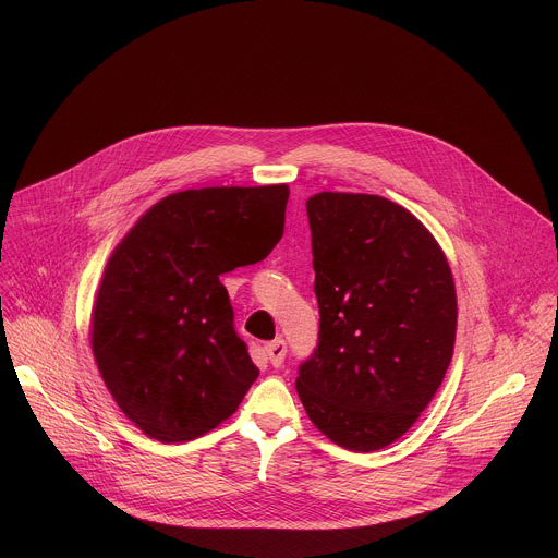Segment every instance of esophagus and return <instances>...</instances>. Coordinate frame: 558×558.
Instances as JSON below:
<instances>
[{
    "mask_svg": "<svg viewBox=\"0 0 558 558\" xmlns=\"http://www.w3.org/2000/svg\"><path fill=\"white\" fill-rule=\"evenodd\" d=\"M267 355H269V362L278 368L282 362H284V355H287V342L284 340H274L265 347Z\"/></svg>",
    "mask_w": 558,
    "mask_h": 558,
    "instance_id": "obj_1",
    "label": "esophagus"
}]
</instances>
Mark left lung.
I'll return each mask as SVG.
<instances>
[{"label":"left lung","mask_w":558,"mask_h":558,"mask_svg":"<svg viewBox=\"0 0 558 558\" xmlns=\"http://www.w3.org/2000/svg\"><path fill=\"white\" fill-rule=\"evenodd\" d=\"M317 347L298 368L308 420L342 448L371 452L400 439L448 371L457 293L430 231L373 194L306 201Z\"/></svg>","instance_id":"obj_1"}]
</instances>
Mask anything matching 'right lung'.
I'll return each mask as SVG.
<instances>
[{
    "mask_svg": "<svg viewBox=\"0 0 558 558\" xmlns=\"http://www.w3.org/2000/svg\"><path fill=\"white\" fill-rule=\"evenodd\" d=\"M287 198V185L177 192L112 252L93 308V353L145 435L192 441L231 417L256 381L220 276L271 254Z\"/></svg>",
    "mask_w": 558,
    "mask_h": 558,
    "instance_id": "1",
    "label": "right lung"
}]
</instances>
